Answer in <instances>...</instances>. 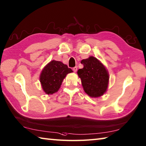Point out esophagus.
I'll list each match as a JSON object with an SVG mask.
<instances>
[{
    "label": "esophagus",
    "instance_id": "34e87169",
    "mask_svg": "<svg viewBox=\"0 0 146 146\" xmlns=\"http://www.w3.org/2000/svg\"><path fill=\"white\" fill-rule=\"evenodd\" d=\"M73 70L74 72H76V71H77V67L75 66V67L73 68Z\"/></svg>",
    "mask_w": 146,
    "mask_h": 146
}]
</instances>
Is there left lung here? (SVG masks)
I'll return each mask as SVG.
<instances>
[{
	"label": "left lung",
	"instance_id": "obj_1",
	"mask_svg": "<svg viewBox=\"0 0 146 146\" xmlns=\"http://www.w3.org/2000/svg\"><path fill=\"white\" fill-rule=\"evenodd\" d=\"M81 63L83 68L79 69L77 73L85 92L92 98L103 95L107 91L109 80L106 68L94 56L82 60Z\"/></svg>",
	"mask_w": 146,
	"mask_h": 146
}]
</instances>
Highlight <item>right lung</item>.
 I'll return each instance as SVG.
<instances>
[{"instance_id":"1","label":"right lung","mask_w":146,"mask_h":146,"mask_svg":"<svg viewBox=\"0 0 146 146\" xmlns=\"http://www.w3.org/2000/svg\"><path fill=\"white\" fill-rule=\"evenodd\" d=\"M72 72L71 68L61 61H50L43 68L40 75L39 80L42 90L48 95L57 92L67 74Z\"/></svg>"}]
</instances>
